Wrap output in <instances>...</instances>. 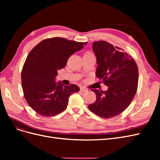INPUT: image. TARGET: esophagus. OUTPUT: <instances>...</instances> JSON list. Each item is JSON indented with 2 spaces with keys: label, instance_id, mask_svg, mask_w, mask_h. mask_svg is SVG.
Instances as JSON below:
<instances>
[{
  "label": "esophagus",
  "instance_id": "esophagus-1",
  "mask_svg": "<svg viewBox=\"0 0 160 160\" xmlns=\"http://www.w3.org/2000/svg\"><path fill=\"white\" fill-rule=\"evenodd\" d=\"M80 90H81V91H82V92H87V91H88V89H87L86 88H85V87H81Z\"/></svg>",
  "mask_w": 160,
  "mask_h": 160
}]
</instances>
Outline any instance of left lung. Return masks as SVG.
Instances as JSON below:
<instances>
[{"mask_svg": "<svg viewBox=\"0 0 160 160\" xmlns=\"http://www.w3.org/2000/svg\"><path fill=\"white\" fill-rule=\"evenodd\" d=\"M118 49L117 50V49ZM110 43L95 41L93 50L96 56V76L108 87L107 91L91 89L96 101L89 105L95 114L104 118L122 113L130 105L136 93L138 68L132 57Z\"/></svg>", "mask_w": 160, "mask_h": 160, "instance_id": "left-lung-1", "label": "left lung"}]
</instances>
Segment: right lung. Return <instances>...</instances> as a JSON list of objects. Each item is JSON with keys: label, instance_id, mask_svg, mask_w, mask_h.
<instances>
[{"label": "right lung", "instance_id": "add662e5", "mask_svg": "<svg viewBox=\"0 0 160 160\" xmlns=\"http://www.w3.org/2000/svg\"><path fill=\"white\" fill-rule=\"evenodd\" d=\"M86 44L54 37L42 41L29 52L21 72L22 88L27 103L38 114L52 117L62 112L70 95L79 91L76 85L56 83L55 77L71 55Z\"/></svg>", "mask_w": 160, "mask_h": 160}]
</instances>
